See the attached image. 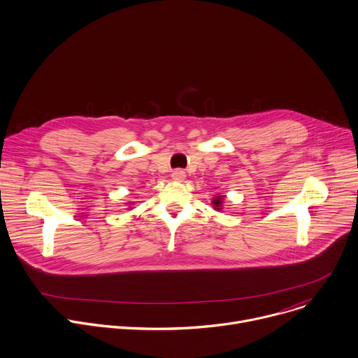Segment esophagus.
<instances>
[{
  "mask_svg": "<svg viewBox=\"0 0 358 358\" xmlns=\"http://www.w3.org/2000/svg\"><path fill=\"white\" fill-rule=\"evenodd\" d=\"M185 172L182 171V169H175L173 172H172V179L173 180H178V182H182L183 179H185Z\"/></svg>",
  "mask_w": 358,
  "mask_h": 358,
  "instance_id": "1",
  "label": "esophagus"
}]
</instances>
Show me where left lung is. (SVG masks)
<instances>
[{
  "mask_svg": "<svg viewBox=\"0 0 358 358\" xmlns=\"http://www.w3.org/2000/svg\"><path fill=\"white\" fill-rule=\"evenodd\" d=\"M212 203H213V208L216 210H220L222 209V203H223V196H216L215 199L212 201Z\"/></svg>",
  "mask_w": 358,
  "mask_h": 358,
  "instance_id": "left-lung-1",
  "label": "left lung"
}]
</instances>
